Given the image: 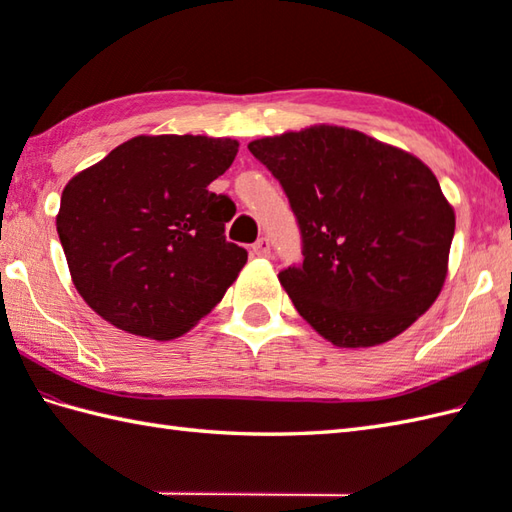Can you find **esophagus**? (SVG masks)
<instances>
[{"label": "esophagus", "mask_w": 512, "mask_h": 512, "mask_svg": "<svg viewBox=\"0 0 512 512\" xmlns=\"http://www.w3.org/2000/svg\"><path fill=\"white\" fill-rule=\"evenodd\" d=\"M253 255L257 257H270V242L266 237H259L253 244Z\"/></svg>", "instance_id": "1"}]
</instances>
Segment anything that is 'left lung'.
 Listing matches in <instances>:
<instances>
[{"instance_id": "1", "label": "left lung", "mask_w": 512, "mask_h": 512, "mask_svg": "<svg viewBox=\"0 0 512 512\" xmlns=\"http://www.w3.org/2000/svg\"><path fill=\"white\" fill-rule=\"evenodd\" d=\"M248 149L297 217L303 264L279 281L323 339L380 345L431 308L447 279L455 213L422 160L336 125Z\"/></svg>"}]
</instances>
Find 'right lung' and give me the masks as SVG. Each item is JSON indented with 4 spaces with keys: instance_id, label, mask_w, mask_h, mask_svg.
I'll return each instance as SVG.
<instances>
[{
    "instance_id": "1",
    "label": "right lung",
    "mask_w": 512,
    "mask_h": 512,
    "mask_svg": "<svg viewBox=\"0 0 512 512\" xmlns=\"http://www.w3.org/2000/svg\"><path fill=\"white\" fill-rule=\"evenodd\" d=\"M237 140L136 136L65 184L57 233L85 303L125 330L169 341L222 301L248 253L226 242L235 215L209 184Z\"/></svg>"
}]
</instances>
